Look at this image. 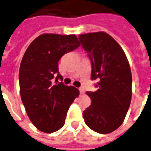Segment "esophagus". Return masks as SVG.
<instances>
[{"label": "esophagus", "mask_w": 151, "mask_h": 151, "mask_svg": "<svg viewBox=\"0 0 151 151\" xmlns=\"http://www.w3.org/2000/svg\"><path fill=\"white\" fill-rule=\"evenodd\" d=\"M79 91H80V93H81V94H83V93H85V90L83 88H79Z\"/></svg>", "instance_id": "esophagus-1"}]
</instances>
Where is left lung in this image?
Wrapping results in <instances>:
<instances>
[{"instance_id": "obj_1", "label": "left lung", "mask_w": 151, "mask_h": 151, "mask_svg": "<svg viewBox=\"0 0 151 151\" xmlns=\"http://www.w3.org/2000/svg\"><path fill=\"white\" fill-rule=\"evenodd\" d=\"M82 49L91 61V79L98 90L87 91L92 102L83 111L85 122L100 134L120 127L129 110L132 96V75L123 50L104 32L79 35Z\"/></svg>"}]
</instances>
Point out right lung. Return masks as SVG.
<instances>
[{
    "instance_id": "right-lung-1",
    "label": "right lung",
    "mask_w": 151,
    "mask_h": 151,
    "mask_svg": "<svg viewBox=\"0 0 151 151\" xmlns=\"http://www.w3.org/2000/svg\"><path fill=\"white\" fill-rule=\"evenodd\" d=\"M80 46L75 35L45 33L29 45L19 70L20 93L30 121L39 130L53 133L64 126L67 111L79 90L59 82L58 61Z\"/></svg>"
}]
</instances>
